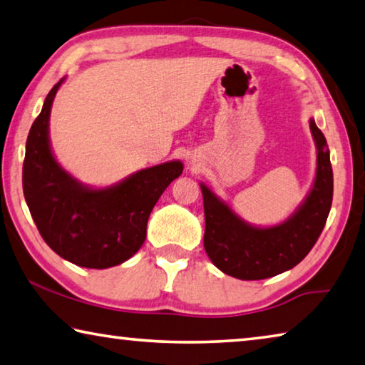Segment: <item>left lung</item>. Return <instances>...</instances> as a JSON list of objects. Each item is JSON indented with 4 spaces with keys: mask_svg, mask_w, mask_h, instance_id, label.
Wrapping results in <instances>:
<instances>
[{
    "mask_svg": "<svg viewBox=\"0 0 365 365\" xmlns=\"http://www.w3.org/2000/svg\"><path fill=\"white\" fill-rule=\"evenodd\" d=\"M309 127L317 148L316 178L304 201L282 224L251 225L206 183H200L206 217L205 250L224 274L240 280L269 279L293 269L316 245L331 207L333 172L324 133L314 119Z\"/></svg>",
    "mask_w": 365,
    "mask_h": 365,
    "instance_id": "obj_1",
    "label": "left lung"
}]
</instances>
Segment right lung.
<instances>
[{
    "label": "right lung",
    "instance_id": "1",
    "mask_svg": "<svg viewBox=\"0 0 365 365\" xmlns=\"http://www.w3.org/2000/svg\"><path fill=\"white\" fill-rule=\"evenodd\" d=\"M53 86L30 128L22 187L32 219L46 245L80 267L108 269L125 262L146 238L150 214L164 190L180 177V160L153 165L110 187L80 183L61 168L49 141Z\"/></svg>",
    "mask_w": 365,
    "mask_h": 365
}]
</instances>
